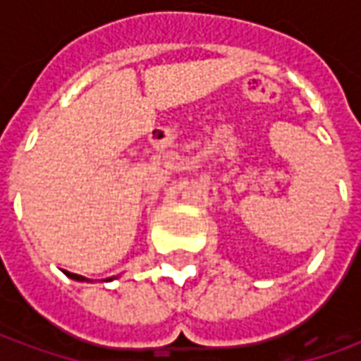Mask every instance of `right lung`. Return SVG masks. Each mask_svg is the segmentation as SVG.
Listing matches in <instances>:
<instances>
[{
  "mask_svg": "<svg viewBox=\"0 0 361 361\" xmlns=\"http://www.w3.org/2000/svg\"><path fill=\"white\" fill-rule=\"evenodd\" d=\"M69 276V279H73V280H79V282H92V280L89 279H85V276H81V274H75V272H69V271H63ZM116 276H110V279H106L104 282H110V280H114Z\"/></svg>",
  "mask_w": 361,
  "mask_h": 361,
  "instance_id": "obj_1",
  "label": "right lung"
}]
</instances>
